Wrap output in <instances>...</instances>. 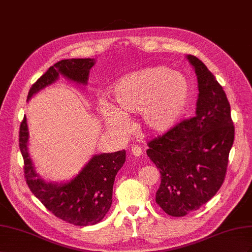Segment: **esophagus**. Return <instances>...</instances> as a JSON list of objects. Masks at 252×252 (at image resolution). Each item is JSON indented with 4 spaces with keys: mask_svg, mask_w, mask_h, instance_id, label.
I'll return each mask as SVG.
<instances>
[{
    "mask_svg": "<svg viewBox=\"0 0 252 252\" xmlns=\"http://www.w3.org/2000/svg\"><path fill=\"white\" fill-rule=\"evenodd\" d=\"M131 152L134 156H140L143 153V150L139 146H133L131 149Z\"/></svg>",
    "mask_w": 252,
    "mask_h": 252,
    "instance_id": "1",
    "label": "esophagus"
}]
</instances>
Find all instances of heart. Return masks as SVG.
Segmentation results:
<instances>
[{
	"label": "heart",
	"instance_id": "1",
	"mask_svg": "<svg viewBox=\"0 0 252 252\" xmlns=\"http://www.w3.org/2000/svg\"><path fill=\"white\" fill-rule=\"evenodd\" d=\"M189 83L178 71L150 67L120 79L112 90L114 106L101 105L106 124L120 128L126 115L139 113L140 126L150 134H163L173 127L189 100Z\"/></svg>",
	"mask_w": 252,
	"mask_h": 252
}]
</instances>
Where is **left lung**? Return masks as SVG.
Returning a JSON list of instances; mask_svg holds the SVG:
<instances>
[{
	"instance_id": "8db88e82",
	"label": "left lung",
	"mask_w": 252,
	"mask_h": 252,
	"mask_svg": "<svg viewBox=\"0 0 252 252\" xmlns=\"http://www.w3.org/2000/svg\"><path fill=\"white\" fill-rule=\"evenodd\" d=\"M187 59L197 76L196 115L151 140L147 154L160 172L156 203L171 217L199 209L220 190L234 140L230 104L211 71L195 56Z\"/></svg>"
}]
</instances>
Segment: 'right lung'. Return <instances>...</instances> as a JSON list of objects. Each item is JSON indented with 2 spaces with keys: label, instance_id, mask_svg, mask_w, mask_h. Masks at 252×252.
Listing matches in <instances>:
<instances>
[{
  "label": "right lung",
  "instance_id": "1",
  "mask_svg": "<svg viewBox=\"0 0 252 252\" xmlns=\"http://www.w3.org/2000/svg\"><path fill=\"white\" fill-rule=\"evenodd\" d=\"M95 59H66L50 66L30 90L27 101L35 93L56 82L59 75L79 84L88 83ZM26 117L21 122L19 146L24 159V174L28 188L55 217L76 226L95 225L110 210L113 185L117 172L126 161V151L93 156L76 177L66 183H46L34 170L28 153Z\"/></svg>",
  "mask_w": 252,
  "mask_h": 252
}]
</instances>
